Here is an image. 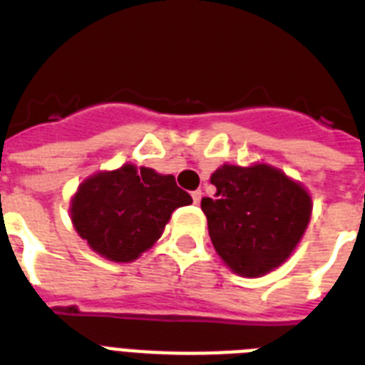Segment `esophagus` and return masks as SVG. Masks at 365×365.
Here are the masks:
<instances>
[{"instance_id":"1","label":"esophagus","mask_w":365,"mask_h":365,"mask_svg":"<svg viewBox=\"0 0 365 365\" xmlns=\"http://www.w3.org/2000/svg\"><path fill=\"white\" fill-rule=\"evenodd\" d=\"M191 197H193L195 205H199L200 199H202V191H193V193H191Z\"/></svg>"}]
</instances>
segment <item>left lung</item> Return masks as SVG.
Instances as JSON below:
<instances>
[{
    "instance_id": "8db88e82",
    "label": "left lung",
    "mask_w": 365,
    "mask_h": 365,
    "mask_svg": "<svg viewBox=\"0 0 365 365\" xmlns=\"http://www.w3.org/2000/svg\"><path fill=\"white\" fill-rule=\"evenodd\" d=\"M210 183L216 195L200 200V208L225 265L246 278L263 277L282 265L311 222L309 191L265 163L222 165Z\"/></svg>"
}]
</instances>
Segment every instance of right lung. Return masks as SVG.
<instances>
[{"mask_svg":"<svg viewBox=\"0 0 365 365\" xmlns=\"http://www.w3.org/2000/svg\"><path fill=\"white\" fill-rule=\"evenodd\" d=\"M191 202L174 176L126 163L83 180L70 200V217L96 254L128 263L160 239L172 212Z\"/></svg>","mask_w":365,"mask_h":365,"instance_id":"1","label":"right lung"}]
</instances>
